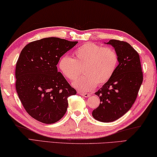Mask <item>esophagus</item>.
Segmentation results:
<instances>
[{"instance_id": "34e87169", "label": "esophagus", "mask_w": 157, "mask_h": 157, "mask_svg": "<svg viewBox=\"0 0 157 157\" xmlns=\"http://www.w3.org/2000/svg\"><path fill=\"white\" fill-rule=\"evenodd\" d=\"M78 94H81V95H82V96L85 97H89L91 96V94H90V93H84V92H78Z\"/></svg>"}]
</instances>
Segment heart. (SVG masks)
Segmentation results:
<instances>
[{
    "mask_svg": "<svg viewBox=\"0 0 157 157\" xmlns=\"http://www.w3.org/2000/svg\"><path fill=\"white\" fill-rule=\"evenodd\" d=\"M117 53L113 48L104 47L92 42L84 44L74 51V58L64 56L59 68L64 76L76 81L83 71L84 76L74 83L82 92L91 91L101 86L112 78L118 65Z\"/></svg>",
    "mask_w": 157,
    "mask_h": 157,
    "instance_id": "1",
    "label": "heart"
}]
</instances>
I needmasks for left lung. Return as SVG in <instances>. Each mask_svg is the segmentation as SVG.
<instances>
[{"label": "left lung", "instance_id": "8db88e82", "mask_svg": "<svg viewBox=\"0 0 157 157\" xmlns=\"http://www.w3.org/2000/svg\"><path fill=\"white\" fill-rule=\"evenodd\" d=\"M107 44L114 47L119 65L112 78L95 92L100 104L92 111V116L103 122L119 119L132 108L143 80L137 51L124 41L110 40Z\"/></svg>", "mask_w": 157, "mask_h": 157}]
</instances>
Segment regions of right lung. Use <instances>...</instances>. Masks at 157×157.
I'll list each match as a JSON object with an SVG mask.
<instances>
[{"mask_svg": "<svg viewBox=\"0 0 157 157\" xmlns=\"http://www.w3.org/2000/svg\"><path fill=\"white\" fill-rule=\"evenodd\" d=\"M78 42L47 37L30 42L23 48L15 70L17 92L30 116L53 124L65 114L69 97L76 94L58 71L60 58Z\"/></svg>", "mask_w": 157, "mask_h": 157, "instance_id": "add662e5", "label": "right lung"}]
</instances>
